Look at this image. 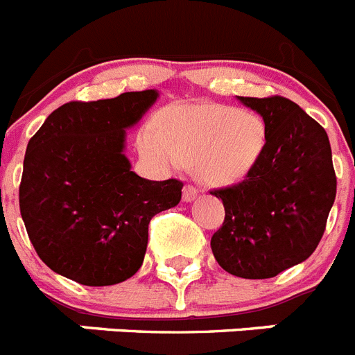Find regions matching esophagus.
I'll use <instances>...</instances> for the list:
<instances>
[{"instance_id": "34e87169", "label": "esophagus", "mask_w": 355, "mask_h": 355, "mask_svg": "<svg viewBox=\"0 0 355 355\" xmlns=\"http://www.w3.org/2000/svg\"><path fill=\"white\" fill-rule=\"evenodd\" d=\"M196 196H198V189H196V187H194V185H185L184 193H182V198H184L185 203H189V201H193Z\"/></svg>"}]
</instances>
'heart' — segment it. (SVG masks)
I'll list each match as a JSON object with an SVG mask.
<instances>
[{
  "label": "heart",
  "instance_id": "obj_1",
  "mask_svg": "<svg viewBox=\"0 0 355 355\" xmlns=\"http://www.w3.org/2000/svg\"><path fill=\"white\" fill-rule=\"evenodd\" d=\"M136 145L157 170L191 161L198 180L225 187L244 180L263 157L267 123L254 111L225 104L173 106L159 116V130H139Z\"/></svg>",
  "mask_w": 355,
  "mask_h": 355
}]
</instances>
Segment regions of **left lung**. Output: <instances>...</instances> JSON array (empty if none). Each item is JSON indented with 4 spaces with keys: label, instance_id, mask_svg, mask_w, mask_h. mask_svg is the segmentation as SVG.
<instances>
[{
    "label": "left lung",
    "instance_id": "left-lung-1",
    "mask_svg": "<svg viewBox=\"0 0 355 355\" xmlns=\"http://www.w3.org/2000/svg\"><path fill=\"white\" fill-rule=\"evenodd\" d=\"M267 123L263 157L241 184L210 191L225 223L210 248L226 272L267 279L317 249L336 198L327 132L285 97H239Z\"/></svg>",
    "mask_w": 355,
    "mask_h": 355
}]
</instances>
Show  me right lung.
<instances>
[{"label":"right lung","mask_w":355,"mask_h":355,"mask_svg":"<svg viewBox=\"0 0 355 355\" xmlns=\"http://www.w3.org/2000/svg\"><path fill=\"white\" fill-rule=\"evenodd\" d=\"M157 97L67 102L28 143L19 207L35 251L56 274L86 286L129 279L145 258L150 219L178 205L180 180L141 178L123 154L125 130Z\"/></svg>","instance_id":"add662e5"}]
</instances>
